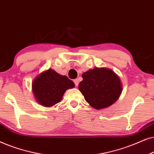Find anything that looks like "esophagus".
Returning <instances> with one entry per match:
<instances>
[{"mask_svg": "<svg viewBox=\"0 0 154 154\" xmlns=\"http://www.w3.org/2000/svg\"><path fill=\"white\" fill-rule=\"evenodd\" d=\"M74 83H75L76 87H77V86H78V85H79V80L77 79H74Z\"/></svg>", "mask_w": 154, "mask_h": 154, "instance_id": "1", "label": "esophagus"}]
</instances>
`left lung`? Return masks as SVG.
Listing matches in <instances>:
<instances>
[{
  "label": "left lung",
  "mask_w": 154,
  "mask_h": 154,
  "mask_svg": "<svg viewBox=\"0 0 154 154\" xmlns=\"http://www.w3.org/2000/svg\"><path fill=\"white\" fill-rule=\"evenodd\" d=\"M79 89L86 101L96 109L107 108L120 97L122 85L114 72L107 68H94L82 75Z\"/></svg>",
  "instance_id": "obj_1"
}]
</instances>
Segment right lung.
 Returning a JSON list of instances; mask_svg holds the SVG:
<instances>
[{
  "instance_id": "obj_1",
  "label": "right lung",
  "mask_w": 154,
  "mask_h": 154,
  "mask_svg": "<svg viewBox=\"0 0 154 154\" xmlns=\"http://www.w3.org/2000/svg\"><path fill=\"white\" fill-rule=\"evenodd\" d=\"M75 84L66 76H62L49 69L37 76L32 83V90L37 101L50 107L59 103L67 89Z\"/></svg>"
}]
</instances>
